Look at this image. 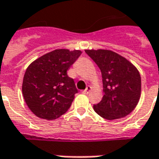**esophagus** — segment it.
<instances>
[{"label": "esophagus", "instance_id": "34e87169", "mask_svg": "<svg viewBox=\"0 0 159 159\" xmlns=\"http://www.w3.org/2000/svg\"><path fill=\"white\" fill-rule=\"evenodd\" d=\"M90 91H91V86H87V87H86L85 90L82 91V93H85V94H87V93H90Z\"/></svg>", "mask_w": 159, "mask_h": 159}]
</instances>
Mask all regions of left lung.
I'll use <instances>...</instances> for the list:
<instances>
[{"label":"left lung","instance_id":"1","mask_svg":"<svg viewBox=\"0 0 159 159\" xmlns=\"http://www.w3.org/2000/svg\"><path fill=\"white\" fill-rule=\"evenodd\" d=\"M101 71L103 96L93 105L100 117L108 120L124 118L136 107L141 93L138 69L125 58L110 50H86Z\"/></svg>","mask_w":159,"mask_h":159}]
</instances>
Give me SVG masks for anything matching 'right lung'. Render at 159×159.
<instances>
[{"label":"right lung","instance_id":"right-lung-1","mask_svg":"<svg viewBox=\"0 0 159 159\" xmlns=\"http://www.w3.org/2000/svg\"><path fill=\"white\" fill-rule=\"evenodd\" d=\"M81 51L57 49L29 65L23 78L22 93L27 107L40 119H54L68 110L78 93L67 70Z\"/></svg>","mask_w":159,"mask_h":159}]
</instances>
